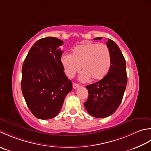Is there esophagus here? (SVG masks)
<instances>
[{"mask_svg":"<svg viewBox=\"0 0 151 151\" xmlns=\"http://www.w3.org/2000/svg\"><path fill=\"white\" fill-rule=\"evenodd\" d=\"M79 87H80V85H79V84L76 83H73V88L76 89V88H79Z\"/></svg>","mask_w":151,"mask_h":151,"instance_id":"1","label":"esophagus"}]
</instances>
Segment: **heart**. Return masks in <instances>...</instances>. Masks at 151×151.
Listing matches in <instances>:
<instances>
[{
  "label": "heart",
  "mask_w": 151,
  "mask_h": 151,
  "mask_svg": "<svg viewBox=\"0 0 151 151\" xmlns=\"http://www.w3.org/2000/svg\"><path fill=\"white\" fill-rule=\"evenodd\" d=\"M60 62L69 78L74 76L81 66L83 71L79 78L81 81H87L91 78L98 81L108 73L111 66V56L106 44L88 42L77 45L70 55L64 54Z\"/></svg>",
  "instance_id": "obj_1"
}]
</instances>
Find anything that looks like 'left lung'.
<instances>
[{
  "label": "left lung",
  "mask_w": 151,
  "mask_h": 151,
  "mask_svg": "<svg viewBox=\"0 0 151 151\" xmlns=\"http://www.w3.org/2000/svg\"><path fill=\"white\" fill-rule=\"evenodd\" d=\"M101 37L94 40H101ZM111 56V66L108 73L95 83L86 86L88 97L85 108L91 116L104 118L111 115L121 104L127 84L126 60L115 42L106 43Z\"/></svg>",
  "instance_id": "left-lung-1"
}]
</instances>
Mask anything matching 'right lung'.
I'll return each instance as SVG.
<instances>
[{
	"instance_id": "add662e5",
	"label": "right lung",
	"mask_w": 151,
	"mask_h": 151,
	"mask_svg": "<svg viewBox=\"0 0 151 151\" xmlns=\"http://www.w3.org/2000/svg\"><path fill=\"white\" fill-rule=\"evenodd\" d=\"M63 43L55 37L39 40L24 60L21 90L30 111L40 119L56 116L72 89L60 62L63 51L58 47Z\"/></svg>"
}]
</instances>
